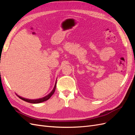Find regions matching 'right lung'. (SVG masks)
Returning a JSON list of instances; mask_svg holds the SVG:
<instances>
[{
	"label": "right lung",
	"instance_id": "right-lung-1",
	"mask_svg": "<svg viewBox=\"0 0 135 135\" xmlns=\"http://www.w3.org/2000/svg\"><path fill=\"white\" fill-rule=\"evenodd\" d=\"M56 87V86H55ZM54 87V88L53 89V90L52 91V92L49 93L48 95L46 96H45L43 98H41V99H36V100H28V99H23V98L22 97H20L19 96L20 98H21V99H22L23 100L25 101H27L28 102V103H32V104H38V103H42V102H44V101H46L47 100H48L52 96V95H53V94L55 92V88L56 87Z\"/></svg>",
	"mask_w": 135,
	"mask_h": 135
}]
</instances>
